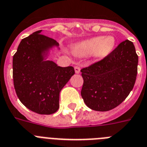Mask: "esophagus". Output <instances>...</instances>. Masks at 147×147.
I'll use <instances>...</instances> for the list:
<instances>
[{"label": "esophagus", "instance_id": "34e87169", "mask_svg": "<svg viewBox=\"0 0 147 147\" xmlns=\"http://www.w3.org/2000/svg\"><path fill=\"white\" fill-rule=\"evenodd\" d=\"M75 72L76 74L80 73V72H81V69H80V67H79V66H75Z\"/></svg>", "mask_w": 147, "mask_h": 147}]
</instances>
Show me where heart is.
Masks as SVG:
<instances>
[{
	"label": "heart",
	"instance_id": "1",
	"mask_svg": "<svg viewBox=\"0 0 147 147\" xmlns=\"http://www.w3.org/2000/svg\"><path fill=\"white\" fill-rule=\"evenodd\" d=\"M115 46V39L112 36H95L72 46L73 54L84 57L92 54L95 59L100 61L109 55Z\"/></svg>",
	"mask_w": 147,
	"mask_h": 147
}]
</instances>
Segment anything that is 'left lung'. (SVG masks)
Returning a JSON list of instances; mask_svg holds the SVG:
<instances>
[{"instance_id": "left-lung-1", "label": "left lung", "mask_w": 147, "mask_h": 147, "mask_svg": "<svg viewBox=\"0 0 147 147\" xmlns=\"http://www.w3.org/2000/svg\"><path fill=\"white\" fill-rule=\"evenodd\" d=\"M138 57L133 43L121 42L104 59L81 70V96L92 110L114 109L127 98L135 85Z\"/></svg>"}]
</instances>
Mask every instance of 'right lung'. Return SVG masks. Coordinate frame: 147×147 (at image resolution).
<instances>
[{
  "label": "right lung",
  "mask_w": 147,
  "mask_h": 147,
  "mask_svg": "<svg viewBox=\"0 0 147 147\" xmlns=\"http://www.w3.org/2000/svg\"><path fill=\"white\" fill-rule=\"evenodd\" d=\"M41 32H35L20 41L12 61L14 86L26 108L38 114L51 115L59 108L60 92L75 70L47 60L53 48L60 49L59 43Z\"/></svg>",
  "instance_id": "1"
}]
</instances>
